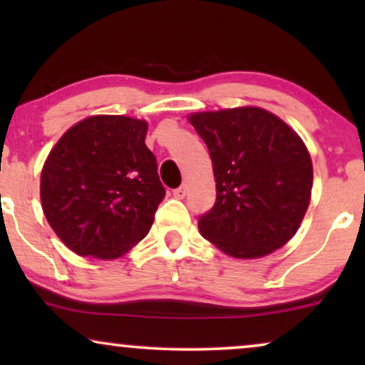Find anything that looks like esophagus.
Here are the masks:
<instances>
[{"mask_svg": "<svg viewBox=\"0 0 365 365\" xmlns=\"http://www.w3.org/2000/svg\"><path fill=\"white\" fill-rule=\"evenodd\" d=\"M186 191H187V187L186 186H181V187L174 189L173 196L176 197V199H184V197H186Z\"/></svg>", "mask_w": 365, "mask_h": 365, "instance_id": "esophagus-1", "label": "esophagus"}]
</instances>
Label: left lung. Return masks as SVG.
I'll list each match as a JSON object with an SVG mask.
<instances>
[{"label":"left lung","mask_w":365,"mask_h":365,"mask_svg":"<svg viewBox=\"0 0 365 365\" xmlns=\"http://www.w3.org/2000/svg\"><path fill=\"white\" fill-rule=\"evenodd\" d=\"M211 154L216 204L201 236L236 259H257L291 241L311 202L312 161L294 129L267 109L189 114Z\"/></svg>","instance_id":"1"}]
</instances>
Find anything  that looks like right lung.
Returning <instances> with one entry per match:
<instances>
[{
    "label": "right lung",
    "instance_id": "obj_1",
    "mask_svg": "<svg viewBox=\"0 0 365 365\" xmlns=\"http://www.w3.org/2000/svg\"><path fill=\"white\" fill-rule=\"evenodd\" d=\"M148 121L96 114L68 129L41 171L43 212L78 256L109 261L143 241L166 196Z\"/></svg>",
    "mask_w": 365,
    "mask_h": 365
}]
</instances>
